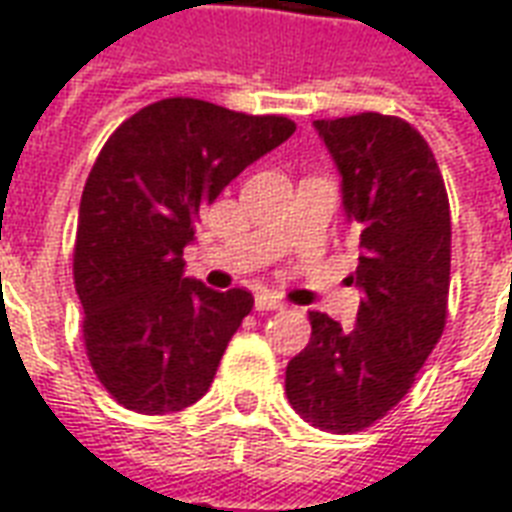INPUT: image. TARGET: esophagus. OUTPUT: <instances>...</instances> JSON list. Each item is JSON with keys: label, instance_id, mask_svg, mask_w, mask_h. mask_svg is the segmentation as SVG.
I'll list each match as a JSON object with an SVG mask.
<instances>
[{"label": "esophagus", "instance_id": "1", "mask_svg": "<svg viewBox=\"0 0 512 512\" xmlns=\"http://www.w3.org/2000/svg\"><path fill=\"white\" fill-rule=\"evenodd\" d=\"M255 308L257 311H284V303L271 292H263V295L255 297Z\"/></svg>", "mask_w": 512, "mask_h": 512}]
</instances>
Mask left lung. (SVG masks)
<instances>
[{
	"label": "left lung",
	"mask_w": 512,
	"mask_h": 512,
	"mask_svg": "<svg viewBox=\"0 0 512 512\" xmlns=\"http://www.w3.org/2000/svg\"><path fill=\"white\" fill-rule=\"evenodd\" d=\"M340 172L356 228L361 289L345 332L311 311V342L287 364V398L305 422L356 433L385 417L414 385L444 335L452 217L444 177L420 132L398 116L313 122Z\"/></svg>",
	"instance_id": "obj_1"
}]
</instances>
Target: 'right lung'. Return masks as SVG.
I'll use <instances>...</instances> for the list:
<instances>
[{"mask_svg":"<svg viewBox=\"0 0 512 512\" xmlns=\"http://www.w3.org/2000/svg\"><path fill=\"white\" fill-rule=\"evenodd\" d=\"M292 132L287 116L167 98L119 124L95 159L79 204L74 284L90 364L124 409L180 412L209 390L255 297L188 279L183 249L201 207Z\"/></svg>","mask_w":512,"mask_h":512,"instance_id":"right-lung-1","label":"right lung"}]
</instances>
